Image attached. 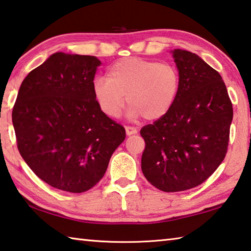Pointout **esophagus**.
<instances>
[{
	"instance_id": "34e87169",
	"label": "esophagus",
	"mask_w": 251,
	"mask_h": 251,
	"mask_svg": "<svg viewBox=\"0 0 251 251\" xmlns=\"http://www.w3.org/2000/svg\"><path fill=\"white\" fill-rule=\"evenodd\" d=\"M126 135H132V134H137L138 130L134 128V126H126Z\"/></svg>"
}]
</instances>
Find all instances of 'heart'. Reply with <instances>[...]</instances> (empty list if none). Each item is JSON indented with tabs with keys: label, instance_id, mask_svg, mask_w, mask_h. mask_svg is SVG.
I'll use <instances>...</instances> for the list:
<instances>
[{
	"label": "heart",
	"instance_id": "heart-1",
	"mask_svg": "<svg viewBox=\"0 0 251 251\" xmlns=\"http://www.w3.org/2000/svg\"><path fill=\"white\" fill-rule=\"evenodd\" d=\"M180 89L181 77L176 67L142 57L117 61L106 71V79L96 77L92 82L94 100L106 117L120 114L126 97L128 117H145L148 121H157L169 113Z\"/></svg>",
	"mask_w": 251,
	"mask_h": 251
}]
</instances>
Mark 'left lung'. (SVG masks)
I'll return each mask as SVG.
<instances>
[{
	"label": "left lung",
	"instance_id": "1",
	"mask_svg": "<svg viewBox=\"0 0 251 251\" xmlns=\"http://www.w3.org/2000/svg\"><path fill=\"white\" fill-rule=\"evenodd\" d=\"M181 89L163 118L143 126V175L164 192L184 191L210 176L227 153L233 111L223 77L196 53L172 51Z\"/></svg>",
	"mask_w": 251,
	"mask_h": 251
}]
</instances>
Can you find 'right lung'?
Listing matches in <instances>:
<instances>
[{"mask_svg":"<svg viewBox=\"0 0 251 251\" xmlns=\"http://www.w3.org/2000/svg\"><path fill=\"white\" fill-rule=\"evenodd\" d=\"M97 56L56 52L28 73L12 111L20 154L44 182L81 194L104 176L126 130L99 109Z\"/></svg>","mask_w":251,"mask_h":251,"instance_id":"1","label":"right lung"}]
</instances>
